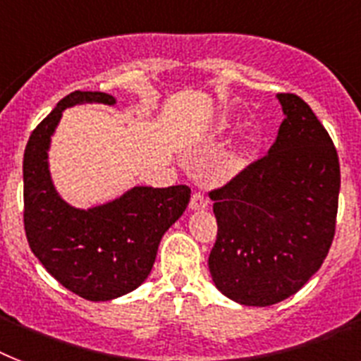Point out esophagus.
Wrapping results in <instances>:
<instances>
[{"label":"esophagus","instance_id":"obj_1","mask_svg":"<svg viewBox=\"0 0 361 361\" xmlns=\"http://www.w3.org/2000/svg\"><path fill=\"white\" fill-rule=\"evenodd\" d=\"M209 200H207L206 196L202 195V192H195V195L190 196V202H189V207L192 211H200V209H206Z\"/></svg>","mask_w":361,"mask_h":361}]
</instances>
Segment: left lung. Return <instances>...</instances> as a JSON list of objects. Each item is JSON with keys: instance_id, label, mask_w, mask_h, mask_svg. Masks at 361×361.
<instances>
[{"instance_id": "1", "label": "left lung", "mask_w": 361, "mask_h": 361, "mask_svg": "<svg viewBox=\"0 0 361 361\" xmlns=\"http://www.w3.org/2000/svg\"><path fill=\"white\" fill-rule=\"evenodd\" d=\"M276 98L286 118L269 154L209 192L219 226L211 278L243 306L295 295L321 269L336 231L338 152L302 98Z\"/></svg>"}]
</instances>
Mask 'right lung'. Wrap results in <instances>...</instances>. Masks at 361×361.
I'll use <instances>...</instances> for the list:
<instances>
[{
  "instance_id": "add662e5",
  "label": "right lung",
  "mask_w": 361,
  "mask_h": 361,
  "mask_svg": "<svg viewBox=\"0 0 361 361\" xmlns=\"http://www.w3.org/2000/svg\"><path fill=\"white\" fill-rule=\"evenodd\" d=\"M114 105L105 92L75 90L31 133L23 154V226L44 269L79 297L105 302L145 282L159 243L189 206L190 189L137 185L99 206L79 209L59 195L49 172L51 135L74 105Z\"/></svg>"
}]
</instances>
